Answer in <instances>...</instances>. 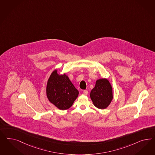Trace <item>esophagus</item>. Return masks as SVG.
I'll return each mask as SVG.
<instances>
[{"label":"esophagus","instance_id":"obj_1","mask_svg":"<svg viewBox=\"0 0 155 155\" xmlns=\"http://www.w3.org/2000/svg\"><path fill=\"white\" fill-rule=\"evenodd\" d=\"M83 94L85 95H87L88 94V91L87 90H84L83 91Z\"/></svg>","mask_w":155,"mask_h":155}]
</instances>
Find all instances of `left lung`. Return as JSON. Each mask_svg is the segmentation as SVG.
I'll return each instance as SVG.
<instances>
[{
    "mask_svg": "<svg viewBox=\"0 0 155 155\" xmlns=\"http://www.w3.org/2000/svg\"><path fill=\"white\" fill-rule=\"evenodd\" d=\"M90 97L96 108H107L113 99V88L109 80L106 78L96 80L95 87L91 91Z\"/></svg>",
    "mask_w": 155,
    "mask_h": 155,
    "instance_id": "1",
    "label": "left lung"
}]
</instances>
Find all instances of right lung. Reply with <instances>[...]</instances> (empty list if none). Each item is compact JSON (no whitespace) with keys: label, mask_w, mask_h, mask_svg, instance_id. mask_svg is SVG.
<instances>
[{"label":"right lung","mask_w":155,"mask_h":155,"mask_svg":"<svg viewBox=\"0 0 155 155\" xmlns=\"http://www.w3.org/2000/svg\"><path fill=\"white\" fill-rule=\"evenodd\" d=\"M46 95L50 103L58 109L66 110L70 108L77 99L79 91L67 75L59 74L56 69L52 71L47 81Z\"/></svg>","instance_id":"add662e5"}]
</instances>
